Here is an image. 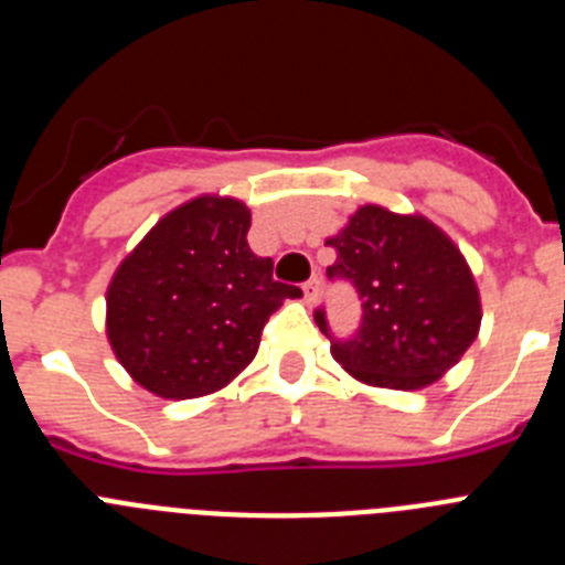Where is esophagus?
<instances>
[{
  "mask_svg": "<svg viewBox=\"0 0 565 565\" xmlns=\"http://www.w3.org/2000/svg\"><path fill=\"white\" fill-rule=\"evenodd\" d=\"M302 294H306L308 306H313V302H317V297H319V277L308 279L306 286H302Z\"/></svg>",
  "mask_w": 565,
  "mask_h": 565,
  "instance_id": "obj_1",
  "label": "esophagus"
}]
</instances>
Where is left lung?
I'll return each instance as SVG.
<instances>
[{"instance_id":"8db88e82","label":"left lung","mask_w":565,"mask_h":565,"mask_svg":"<svg viewBox=\"0 0 565 565\" xmlns=\"http://www.w3.org/2000/svg\"><path fill=\"white\" fill-rule=\"evenodd\" d=\"M326 246L337 248L328 277L348 279L362 299V326L356 337L333 339L322 308L313 319L353 379L418 391L438 382L476 342L478 286L463 254L436 223L367 203Z\"/></svg>"}]
</instances>
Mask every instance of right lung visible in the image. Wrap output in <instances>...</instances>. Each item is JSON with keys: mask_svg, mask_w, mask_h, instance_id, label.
I'll return each mask as SVG.
<instances>
[{"mask_svg": "<svg viewBox=\"0 0 565 565\" xmlns=\"http://www.w3.org/2000/svg\"><path fill=\"white\" fill-rule=\"evenodd\" d=\"M252 212L203 194L172 209L124 257L107 288V339L135 382L161 398L221 391L254 359L268 317L297 286L248 248Z\"/></svg>", "mask_w": 565, "mask_h": 565, "instance_id": "add662e5", "label": "right lung"}]
</instances>
